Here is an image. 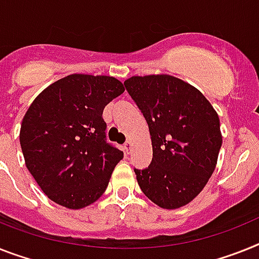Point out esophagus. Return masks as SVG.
I'll use <instances>...</instances> for the list:
<instances>
[{
	"instance_id": "obj_1",
	"label": "esophagus",
	"mask_w": 259,
	"mask_h": 259,
	"mask_svg": "<svg viewBox=\"0 0 259 259\" xmlns=\"http://www.w3.org/2000/svg\"><path fill=\"white\" fill-rule=\"evenodd\" d=\"M123 151H125V154H130V151H132V142H125Z\"/></svg>"
}]
</instances>
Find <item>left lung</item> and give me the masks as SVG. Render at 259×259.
Here are the masks:
<instances>
[{"label": "left lung", "mask_w": 259, "mask_h": 259, "mask_svg": "<svg viewBox=\"0 0 259 259\" xmlns=\"http://www.w3.org/2000/svg\"><path fill=\"white\" fill-rule=\"evenodd\" d=\"M149 125L153 159L134 168L142 192L177 209L201 192L221 149L220 119L203 93L170 75L133 76L123 82Z\"/></svg>", "instance_id": "8db88e82"}]
</instances>
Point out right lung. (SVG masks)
Instances as JSON below:
<instances>
[{
	"label": "right lung",
	"mask_w": 259,
	"mask_h": 259,
	"mask_svg": "<svg viewBox=\"0 0 259 259\" xmlns=\"http://www.w3.org/2000/svg\"><path fill=\"white\" fill-rule=\"evenodd\" d=\"M123 91L110 76L75 73L32 101L19 142L27 170L52 201L80 209L105 192L123 153L106 141L103 110Z\"/></svg>",
	"instance_id": "add662e5"
}]
</instances>
